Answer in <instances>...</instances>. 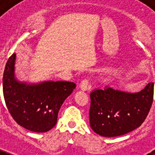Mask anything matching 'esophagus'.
I'll list each match as a JSON object with an SVG mask.
<instances>
[{
	"label": "esophagus",
	"mask_w": 155,
	"mask_h": 155,
	"mask_svg": "<svg viewBox=\"0 0 155 155\" xmlns=\"http://www.w3.org/2000/svg\"><path fill=\"white\" fill-rule=\"evenodd\" d=\"M89 87V82L88 79L85 78L82 80L81 83H80V88L82 89V91H87Z\"/></svg>",
	"instance_id": "1"
}]
</instances>
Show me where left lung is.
Segmentation results:
<instances>
[{
    "instance_id": "left-lung-1",
    "label": "left lung",
    "mask_w": 155,
    "mask_h": 155,
    "mask_svg": "<svg viewBox=\"0 0 155 155\" xmlns=\"http://www.w3.org/2000/svg\"><path fill=\"white\" fill-rule=\"evenodd\" d=\"M90 125L105 137L125 135L140 126L153 103V82L136 93L111 87L95 89L90 94Z\"/></svg>"
}]
</instances>
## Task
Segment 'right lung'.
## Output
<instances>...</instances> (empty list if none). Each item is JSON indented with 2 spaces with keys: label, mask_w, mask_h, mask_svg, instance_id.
I'll use <instances>...</instances> for the list:
<instances>
[{
  "label": "right lung",
  "mask_w": 155,
  "mask_h": 155,
  "mask_svg": "<svg viewBox=\"0 0 155 155\" xmlns=\"http://www.w3.org/2000/svg\"><path fill=\"white\" fill-rule=\"evenodd\" d=\"M16 55L8 58L3 74V95L9 112L17 124L34 132H46L56 125L58 114L76 87L74 82L45 81L37 84L15 78Z\"/></svg>",
  "instance_id": "obj_1"
}]
</instances>
